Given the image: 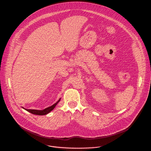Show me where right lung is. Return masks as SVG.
Masks as SVG:
<instances>
[{
  "label": "right lung",
  "mask_w": 151,
  "mask_h": 151,
  "mask_svg": "<svg viewBox=\"0 0 151 151\" xmlns=\"http://www.w3.org/2000/svg\"><path fill=\"white\" fill-rule=\"evenodd\" d=\"M60 99L55 103H54L53 105H52L51 106H50L48 107H47V108H45V109L44 110H35V109H24L25 110H26L27 111L30 112L31 114H34V115H47L48 114L49 112H50L51 111H52L54 108L55 106L57 104V103L60 101Z\"/></svg>",
  "instance_id": "1"
}]
</instances>
